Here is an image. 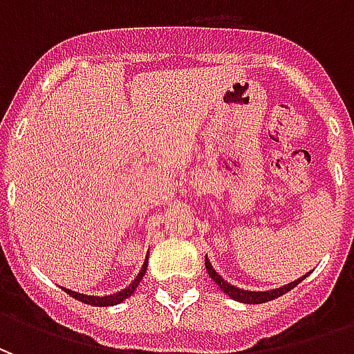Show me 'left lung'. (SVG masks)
Wrapping results in <instances>:
<instances>
[{
  "mask_svg": "<svg viewBox=\"0 0 354 354\" xmlns=\"http://www.w3.org/2000/svg\"><path fill=\"white\" fill-rule=\"evenodd\" d=\"M205 267H207L208 274H210V279L223 290V294H227L231 299H235V301H241V304H266V301H271L274 297H281L282 294H286L290 290L297 286L299 282L304 281L307 274H304L301 279H297V281L290 282L286 286H281V288H274V290H266V292H250V290H243V288H237V286H233L230 284L227 281H223L220 274L216 273V269L212 267L210 260L205 258Z\"/></svg>",
  "mask_w": 354,
  "mask_h": 354,
  "instance_id": "8db88e82",
  "label": "left lung"
}]
</instances>
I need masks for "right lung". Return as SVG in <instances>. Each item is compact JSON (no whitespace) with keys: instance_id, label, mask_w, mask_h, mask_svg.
<instances>
[{"instance_id":"obj_1","label":"right lung","mask_w":354,"mask_h":354,"mask_svg":"<svg viewBox=\"0 0 354 354\" xmlns=\"http://www.w3.org/2000/svg\"><path fill=\"white\" fill-rule=\"evenodd\" d=\"M146 269H147V258L146 261H144V266H142V269H140L138 277L134 279V281L127 286V288H123L121 292H117V294H109V296H87V294H80V292H72V290L64 288V292H68L70 296L75 297V299H80V301H83V304L87 305H94V307H111V305H117L121 304L123 299H127V297L132 296V292L138 288L140 281H142V277L146 274Z\"/></svg>"}]
</instances>
